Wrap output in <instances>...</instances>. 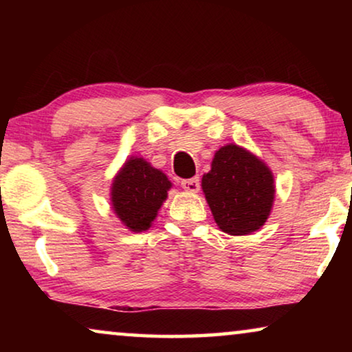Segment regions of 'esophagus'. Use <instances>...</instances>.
<instances>
[{
    "label": "esophagus",
    "mask_w": 352,
    "mask_h": 352,
    "mask_svg": "<svg viewBox=\"0 0 352 352\" xmlns=\"http://www.w3.org/2000/svg\"><path fill=\"white\" fill-rule=\"evenodd\" d=\"M181 187L187 192H199L200 190V179H199V177L184 179V181H181Z\"/></svg>",
    "instance_id": "34e87169"
}]
</instances>
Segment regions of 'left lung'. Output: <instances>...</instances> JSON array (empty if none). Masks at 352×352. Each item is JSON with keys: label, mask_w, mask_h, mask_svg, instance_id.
Masks as SVG:
<instances>
[{"label": "left lung", "mask_w": 352, "mask_h": 352, "mask_svg": "<svg viewBox=\"0 0 352 352\" xmlns=\"http://www.w3.org/2000/svg\"><path fill=\"white\" fill-rule=\"evenodd\" d=\"M201 190L214 223L229 235H248L261 229L276 199L271 168L237 144L214 152L211 170L201 177Z\"/></svg>", "instance_id": "obj_1"}]
</instances>
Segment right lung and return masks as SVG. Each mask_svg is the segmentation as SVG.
<instances>
[{"instance_id":"add662e5","label":"right lung","mask_w":352,"mask_h":352,"mask_svg":"<svg viewBox=\"0 0 352 352\" xmlns=\"http://www.w3.org/2000/svg\"><path fill=\"white\" fill-rule=\"evenodd\" d=\"M171 187L165 173L153 168L146 158L129 157L110 187L113 213L131 232H144L155 221Z\"/></svg>"}]
</instances>
